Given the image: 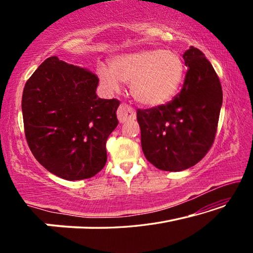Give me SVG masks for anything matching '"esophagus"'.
<instances>
[{"mask_svg":"<svg viewBox=\"0 0 253 253\" xmlns=\"http://www.w3.org/2000/svg\"><path fill=\"white\" fill-rule=\"evenodd\" d=\"M117 117L119 123H126L128 121H134L136 118V111L130 106L122 104L117 109Z\"/></svg>","mask_w":253,"mask_h":253,"instance_id":"34e87169","label":"esophagus"}]
</instances>
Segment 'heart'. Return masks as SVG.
<instances>
[{
    "instance_id": "heart-1",
    "label": "heart",
    "mask_w": 253,
    "mask_h": 253,
    "mask_svg": "<svg viewBox=\"0 0 253 253\" xmlns=\"http://www.w3.org/2000/svg\"><path fill=\"white\" fill-rule=\"evenodd\" d=\"M109 69L97 68L100 83L118 91L121 83L130 84L131 96L139 104L157 107L173 99L185 77V65L178 53L164 49H145L116 55Z\"/></svg>"
}]
</instances>
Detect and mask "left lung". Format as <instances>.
Returning a JSON list of instances; mask_svg holds the SVG:
<instances>
[{
  "instance_id": "obj_1",
  "label": "left lung",
  "mask_w": 253,
  "mask_h": 253,
  "mask_svg": "<svg viewBox=\"0 0 253 253\" xmlns=\"http://www.w3.org/2000/svg\"><path fill=\"white\" fill-rule=\"evenodd\" d=\"M188 68L181 92L166 105L137 110L145 157L162 170L194 166L214 142L223 93L204 53L194 46L183 54Z\"/></svg>"
}]
</instances>
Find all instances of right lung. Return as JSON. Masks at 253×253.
<instances>
[{"instance_id": "add662e5", "label": "right lung", "mask_w": 253, "mask_h": 253, "mask_svg": "<svg viewBox=\"0 0 253 253\" xmlns=\"http://www.w3.org/2000/svg\"><path fill=\"white\" fill-rule=\"evenodd\" d=\"M99 79L58 57L41 63L22 95L24 131L36 160L68 181L90 178L107 162L106 142L118 125L117 99H101Z\"/></svg>"}]
</instances>
